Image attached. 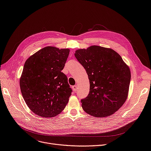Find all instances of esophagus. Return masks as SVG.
<instances>
[{
    "instance_id": "1",
    "label": "esophagus",
    "mask_w": 151,
    "mask_h": 151,
    "mask_svg": "<svg viewBox=\"0 0 151 151\" xmlns=\"http://www.w3.org/2000/svg\"><path fill=\"white\" fill-rule=\"evenodd\" d=\"M72 89H73V91H74L75 92H76V91H77V85L73 86H72Z\"/></svg>"
}]
</instances>
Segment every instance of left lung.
<instances>
[{"label": "left lung", "mask_w": 151, "mask_h": 151, "mask_svg": "<svg viewBox=\"0 0 151 151\" xmlns=\"http://www.w3.org/2000/svg\"><path fill=\"white\" fill-rule=\"evenodd\" d=\"M75 56L85 68L90 83L88 96L81 100L84 111L97 117L114 114L127 98L129 67L115 51L99 46L78 50Z\"/></svg>", "instance_id": "8db88e82"}]
</instances>
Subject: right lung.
<instances>
[{
  "label": "right lung",
  "mask_w": 151,
  "mask_h": 151,
  "mask_svg": "<svg viewBox=\"0 0 151 151\" xmlns=\"http://www.w3.org/2000/svg\"><path fill=\"white\" fill-rule=\"evenodd\" d=\"M70 50L46 46L28 58L20 78V89L27 105L43 117L57 116L65 108L72 90L62 72Z\"/></svg>",
  "instance_id": "obj_1"
}]
</instances>
